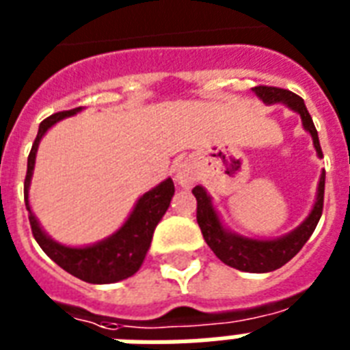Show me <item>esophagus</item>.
<instances>
[{
	"label": "esophagus",
	"instance_id": "esophagus-1",
	"mask_svg": "<svg viewBox=\"0 0 350 350\" xmlns=\"http://www.w3.org/2000/svg\"><path fill=\"white\" fill-rule=\"evenodd\" d=\"M178 181H180V185L187 187V185H191L192 181H194V178H192V174L189 172V170L180 169V172H178Z\"/></svg>",
	"mask_w": 350,
	"mask_h": 350
}]
</instances>
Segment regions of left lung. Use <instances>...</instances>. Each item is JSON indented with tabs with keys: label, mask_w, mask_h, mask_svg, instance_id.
<instances>
[{
	"label": "left lung",
	"mask_w": 350,
	"mask_h": 350,
	"mask_svg": "<svg viewBox=\"0 0 350 350\" xmlns=\"http://www.w3.org/2000/svg\"><path fill=\"white\" fill-rule=\"evenodd\" d=\"M256 94L260 96L265 103H285L296 111L301 116L304 126L310 132L312 142H314L316 152L318 156H323L318 139V131H316L312 118H310L304 100L298 94H294L287 89L280 87H271V85H258L252 89ZM323 192H325V172H321L320 185H318V198H316L314 208L309 214V218L299 225L294 232L287 234L280 239H249L230 234L221 227L218 219V214L214 213L211 205V198L207 192L203 191V187H194L192 194L196 196V219L200 229H202L203 238L207 245L213 249V252L224 261L225 265L234 267L238 271L245 272H271L283 267L287 261H291L294 256L298 254L301 247L307 243L310 234L314 232L316 225L320 221L321 213H323Z\"/></svg>",
	"instance_id": "left-lung-1"
}]
</instances>
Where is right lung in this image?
<instances>
[{
    "label": "right lung",
    "mask_w": 350,
    "mask_h": 350,
    "mask_svg": "<svg viewBox=\"0 0 350 350\" xmlns=\"http://www.w3.org/2000/svg\"><path fill=\"white\" fill-rule=\"evenodd\" d=\"M78 111H81V107L72 109V111L56 112L40 123V131H38V136H36L34 145L30 148L29 159H27L25 205L29 211L30 229H32L36 241L43 249V252L52 261H56L63 271H67L68 274H72V276L87 283H114L132 276L142 267L145 254L150 247V241H152L154 229H156L161 216L167 213L170 198L174 196V183L169 178L161 185L148 191L147 194H143L137 200L136 207L125 221V225L101 243L85 247V249H72V247H63V245L52 241L40 229V224L36 221L34 214L30 213L29 200H27L29 183L30 178H32V169H34L36 150H38L40 139L43 137L46 129H51L56 121L63 120V118L72 116Z\"/></svg>",
    "instance_id": "add662e5"
}]
</instances>
